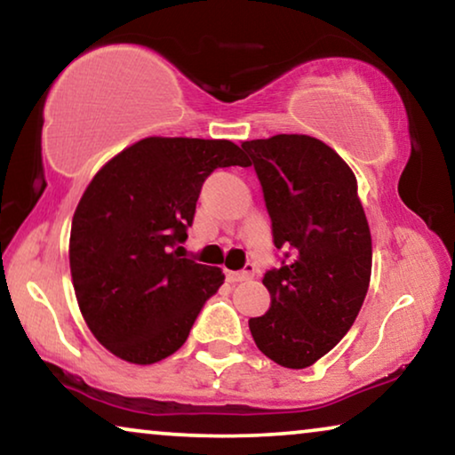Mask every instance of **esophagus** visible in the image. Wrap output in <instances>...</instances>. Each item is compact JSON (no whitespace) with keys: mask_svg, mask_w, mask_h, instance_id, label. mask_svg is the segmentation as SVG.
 Returning <instances> with one entry per match:
<instances>
[{"mask_svg":"<svg viewBox=\"0 0 455 455\" xmlns=\"http://www.w3.org/2000/svg\"><path fill=\"white\" fill-rule=\"evenodd\" d=\"M226 277H228V282H232V283L246 282V279L254 277V267L252 265H246L242 271H226Z\"/></svg>","mask_w":455,"mask_h":455,"instance_id":"34e87169","label":"esophagus"}]
</instances>
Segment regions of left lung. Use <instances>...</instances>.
Returning a JSON list of instances; mask_svg holds the SVG:
<instances>
[{
  "instance_id": "left-lung-1",
  "label": "left lung",
  "mask_w": 455,
  "mask_h": 455,
  "mask_svg": "<svg viewBox=\"0 0 455 455\" xmlns=\"http://www.w3.org/2000/svg\"><path fill=\"white\" fill-rule=\"evenodd\" d=\"M271 217L279 269L265 273L254 344L285 369H307L350 331L371 282L372 244L358 184L344 159L307 134L246 140Z\"/></svg>"
}]
</instances>
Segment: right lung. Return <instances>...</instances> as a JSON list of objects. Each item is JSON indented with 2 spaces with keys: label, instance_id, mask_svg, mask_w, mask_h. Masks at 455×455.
I'll use <instances>...</instances> for the list:
<instances>
[{
  "label": "right lung",
  "instance_id": "obj_1",
  "mask_svg": "<svg viewBox=\"0 0 455 455\" xmlns=\"http://www.w3.org/2000/svg\"><path fill=\"white\" fill-rule=\"evenodd\" d=\"M251 165L232 140L148 136L109 159L86 186L70 229V271L91 333L132 364L180 350L220 267L182 259L203 182L217 167Z\"/></svg>",
  "mask_w": 455,
  "mask_h": 455
}]
</instances>
